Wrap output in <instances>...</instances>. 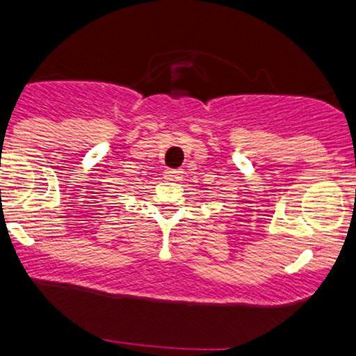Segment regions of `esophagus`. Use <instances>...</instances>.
I'll use <instances>...</instances> for the list:
<instances>
[{
    "mask_svg": "<svg viewBox=\"0 0 356 356\" xmlns=\"http://www.w3.org/2000/svg\"><path fill=\"white\" fill-rule=\"evenodd\" d=\"M181 170H177V168H166L165 170V178L170 179V181H178L179 178H181Z\"/></svg>",
    "mask_w": 356,
    "mask_h": 356,
    "instance_id": "1",
    "label": "esophagus"
}]
</instances>
